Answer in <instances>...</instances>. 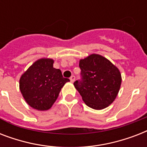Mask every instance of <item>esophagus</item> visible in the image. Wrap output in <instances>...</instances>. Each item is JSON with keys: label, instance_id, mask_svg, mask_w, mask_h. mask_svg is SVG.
<instances>
[{"label": "esophagus", "instance_id": "esophagus-1", "mask_svg": "<svg viewBox=\"0 0 147 147\" xmlns=\"http://www.w3.org/2000/svg\"><path fill=\"white\" fill-rule=\"evenodd\" d=\"M75 79H76V77H75V76H72L70 77V81H71V82L73 83L74 82H75Z\"/></svg>", "mask_w": 147, "mask_h": 147}]
</instances>
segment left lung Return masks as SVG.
Listing matches in <instances>:
<instances>
[{"label": "left lung", "mask_w": 147, "mask_h": 147, "mask_svg": "<svg viewBox=\"0 0 147 147\" xmlns=\"http://www.w3.org/2000/svg\"><path fill=\"white\" fill-rule=\"evenodd\" d=\"M81 80L74 82L84 102L88 107L101 110L116 98L121 85L119 69L109 60L92 54L79 61Z\"/></svg>", "instance_id": "left-lung-1"}]
</instances>
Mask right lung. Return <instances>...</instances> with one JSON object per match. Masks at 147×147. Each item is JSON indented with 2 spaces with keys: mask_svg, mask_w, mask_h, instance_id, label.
<instances>
[{
  "mask_svg": "<svg viewBox=\"0 0 147 147\" xmlns=\"http://www.w3.org/2000/svg\"><path fill=\"white\" fill-rule=\"evenodd\" d=\"M52 59L36 61L20 77V90L26 102L38 111L49 110L69 78L60 69L53 68Z\"/></svg>",
  "mask_w": 147,
  "mask_h": 147,
  "instance_id": "add662e5",
  "label": "right lung"
}]
</instances>
